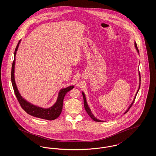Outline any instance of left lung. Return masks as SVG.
<instances>
[{"label":"left lung","instance_id":"1","mask_svg":"<svg viewBox=\"0 0 156 156\" xmlns=\"http://www.w3.org/2000/svg\"><path fill=\"white\" fill-rule=\"evenodd\" d=\"M134 45H135V47L136 48V49H137V51L139 53V50H138V48H137V44H136V42H134ZM139 76H140V86H139V89L137 90V93H136V96H135V98H134V99L133 100V102L132 103V104L130 105V106L129 107V108L127 109V111L125 112V113H127V112L129 111V110L130 109V108L132 107V106L133 105V104L134 102V101H135V99H136V95H137V92H138V91H139V90L140 89V72H139ZM82 95H83V104H84V108H85V110H86V111L88 113V114L89 115V116L92 118V119H93L94 120H95V121H96V122H102V121H101V120H98V119H97L94 116V115L93 114H92V113H91V111H90V109H89V107H88V104L87 103V101H86V98H85V94H83V92H82Z\"/></svg>","mask_w":156,"mask_h":156}]
</instances>
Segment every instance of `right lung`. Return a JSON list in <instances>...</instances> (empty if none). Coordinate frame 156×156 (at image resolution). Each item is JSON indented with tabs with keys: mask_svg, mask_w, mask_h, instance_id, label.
I'll return each mask as SVG.
<instances>
[{
	"mask_svg": "<svg viewBox=\"0 0 156 156\" xmlns=\"http://www.w3.org/2000/svg\"><path fill=\"white\" fill-rule=\"evenodd\" d=\"M20 41L18 43L17 45L15 51V58L13 61L12 66V72H11V80L12 86L14 89L16 97L19 104L20 105L23 109L27 112L28 114L30 115L41 118V119H47L48 120H52L54 119H57L61 113L62 109V105H63V100L64 98L65 97L66 94L68 91L71 89L74 88V86H70L66 88L60 90L58 97L56 103L54 104L52 107H50L48 109H44L40 107H38L37 106L33 105L29 102H27L25 99H24L22 97H21L20 94H19L18 89L17 88L16 83L15 81V76H14V71H15V56L16 54V51L17 50V48L19 47Z\"/></svg>",
	"mask_w": 156,
	"mask_h": 156,
	"instance_id": "1",
	"label": "right lung"
}]
</instances>
